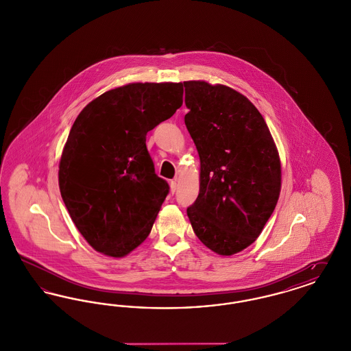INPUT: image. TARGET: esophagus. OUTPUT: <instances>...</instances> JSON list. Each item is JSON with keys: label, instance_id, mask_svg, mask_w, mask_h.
<instances>
[{"label": "esophagus", "instance_id": "obj_1", "mask_svg": "<svg viewBox=\"0 0 351 351\" xmlns=\"http://www.w3.org/2000/svg\"><path fill=\"white\" fill-rule=\"evenodd\" d=\"M169 185H171V192H172V193H175V192H176V188H178L176 180H171V182H169Z\"/></svg>", "mask_w": 351, "mask_h": 351}]
</instances>
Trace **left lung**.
<instances>
[{"label": "left lung", "mask_w": 351, "mask_h": 351, "mask_svg": "<svg viewBox=\"0 0 351 351\" xmlns=\"http://www.w3.org/2000/svg\"><path fill=\"white\" fill-rule=\"evenodd\" d=\"M184 122L200 156V192L186 209L193 232L219 255L246 249L279 200L282 166L259 110L226 85L184 82Z\"/></svg>", "instance_id": "left-lung-1"}]
</instances>
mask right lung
<instances>
[{"mask_svg": "<svg viewBox=\"0 0 351 351\" xmlns=\"http://www.w3.org/2000/svg\"><path fill=\"white\" fill-rule=\"evenodd\" d=\"M182 83H133L89 102L59 163L68 213L99 252L122 258L150 234L168 183L155 173L146 135L183 105Z\"/></svg>", "mask_w": 351, "mask_h": 351, "instance_id": "obj_1", "label": "right lung"}]
</instances>
